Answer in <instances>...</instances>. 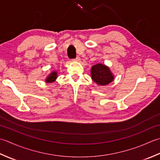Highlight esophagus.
<instances>
[{"label": "esophagus", "instance_id": "34e87169", "mask_svg": "<svg viewBox=\"0 0 160 160\" xmlns=\"http://www.w3.org/2000/svg\"><path fill=\"white\" fill-rule=\"evenodd\" d=\"M80 60H81V58H80V57H76L75 58H74V59L72 60L73 61H77V62H79L80 61Z\"/></svg>", "mask_w": 160, "mask_h": 160}]
</instances>
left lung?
Returning a JSON list of instances; mask_svg holds the SVG:
<instances>
[{
	"instance_id": "8db88e82",
	"label": "left lung",
	"mask_w": 160,
	"mask_h": 160,
	"mask_svg": "<svg viewBox=\"0 0 160 160\" xmlns=\"http://www.w3.org/2000/svg\"><path fill=\"white\" fill-rule=\"evenodd\" d=\"M91 76L94 82L101 86L108 84L114 79L113 75L109 68L101 63L94 65L92 67Z\"/></svg>"
}]
</instances>
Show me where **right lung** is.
<instances>
[{"label":"right lung","instance_id":"add662e5","mask_svg":"<svg viewBox=\"0 0 160 160\" xmlns=\"http://www.w3.org/2000/svg\"><path fill=\"white\" fill-rule=\"evenodd\" d=\"M57 72H52L49 77H48V78L46 79V81L48 83H51V82H53V81L57 79Z\"/></svg>","mask_w":160,"mask_h":160}]
</instances>
